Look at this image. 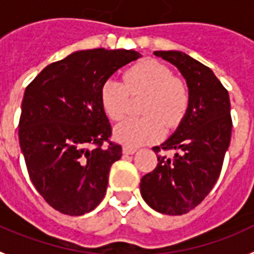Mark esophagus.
<instances>
[{"label": "esophagus", "instance_id": "esophagus-1", "mask_svg": "<svg viewBox=\"0 0 254 254\" xmlns=\"http://www.w3.org/2000/svg\"><path fill=\"white\" fill-rule=\"evenodd\" d=\"M136 150L137 149H136V148H133V146H127V145L123 146V153H125V154H133Z\"/></svg>", "mask_w": 254, "mask_h": 254}]
</instances>
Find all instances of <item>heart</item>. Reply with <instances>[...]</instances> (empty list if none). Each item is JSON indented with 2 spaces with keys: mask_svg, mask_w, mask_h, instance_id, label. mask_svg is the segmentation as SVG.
Masks as SVG:
<instances>
[{
  "mask_svg": "<svg viewBox=\"0 0 254 254\" xmlns=\"http://www.w3.org/2000/svg\"><path fill=\"white\" fill-rule=\"evenodd\" d=\"M129 92L148 93L141 113L145 117L127 118L114 129L115 139L126 145L136 146L156 141L166 128L177 127L188 108L187 88L166 66L156 61H145L131 67L122 77L104 81L100 98L104 112L113 121L125 117L128 108Z\"/></svg>",
  "mask_w": 254,
  "mask_h": 254,
  "instance_id": "heart-1",
  "label": "heart"
}]
</instances>
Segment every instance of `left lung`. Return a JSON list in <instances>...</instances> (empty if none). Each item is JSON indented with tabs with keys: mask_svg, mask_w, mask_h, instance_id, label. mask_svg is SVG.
<instances>
[{
	"mask_svg": "<svg viewBox=\"0 0 254 254\" xmlns=\"http://www.w3.org/2000/svg\"><path fill=\"white\" fill-rule=\"evenodd\" d=\"M187 81L190 102L177 131L153 150H175L173 158L157 156L158 163L140 182L146 204L158 213L182 215L194 209L217 183L231 140L230 96L214 72L178 50H158Z\"/></svg>",
	"mask_w": 254,
	"mask_h": 254,
	"instance_id": "left-lung-1",
	"label": "left lung"
}]
</instances>
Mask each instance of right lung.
I'll list each match as a JSON object with an SVG mask.
<instances>
[{"label":"right lung","instance_id":"add662e5","mask_svg":"<svg viewBox=\"0 0 254 254\" xmlns=\"http://www.w3.org/2000/svg\"><path fill=\"white\" fill-rule=\"evenodd\" d=\"M140 57L135 50H79L45 67L26 88L19 144L31 182L56 210L83 215L104 198L122 146L109 140L112 126L100 91Z\"/></svg>","mask_w":254,"mask_h":254}]
</instances>
